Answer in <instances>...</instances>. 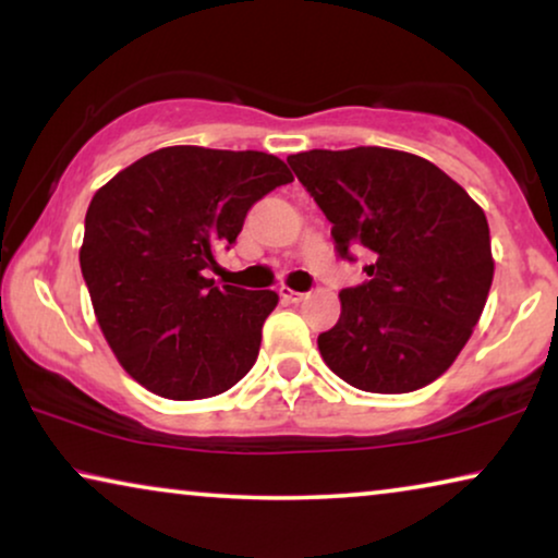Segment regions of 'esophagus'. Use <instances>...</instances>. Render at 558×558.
I'll use <instances>...</instances> for the list:
<instances>
[{"label":"esophagus","mask_w":558,"mask_h":558,"mask_svg":"<svg viewBox=\"0 0 558 558\" xmlns=\"http://www.w3.org/2000/svg\"><path fill=\"white\" fill-rule=\"evenodd\" d=\"M278 293H280L282 301H288V303H301L303 298H305V293H298V290L286 288V286H282V288L278 290Z\"/></svg>","instance_id":"esophagus-1"}]
</instances>
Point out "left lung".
<instances>
[{
	"instance_id": "obj_1",
	"label": "left lung",
	"mask_w": 558,
	"mask_h": 558,
	"mask_svg": "<svg viewBox=\"0 0 558 558\" xmlns=\"http://www.w3.org/2000/svg\"><path fill=\"white\" fill-rule=\"evenodd\" d=\"M341 260L366 250V280L343 288L318 336L328 368L361 391L404 395L435 381L465 347L493 282L490 230L458 182L422 156L381 146L288 156Z\"/></svg>"
}]
</instances>
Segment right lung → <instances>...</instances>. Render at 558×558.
<instances>
[{
    "instance_id": "add662e5",
    "label": "right lung",
    "mask_w": 558,
    "mask_h": 558,
    "mask_svg": "<svg viewBox=\"0 0 558 558\" xmlns=\"http://www.w3.org/2000/svg\"><path fill=\"white\" fill-rule=\"evenodd\" d=\"M293 182L278 156L167 146L100 186L85 215L81 270L116 359L167 399L234 387L260 351L272 290L204 278L250 207Z\"/></svg>"
}]
</instances>
